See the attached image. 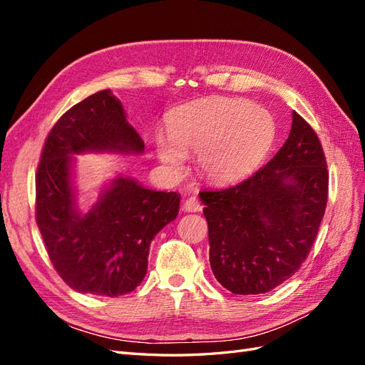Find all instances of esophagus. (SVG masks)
Returning a JSON list of instances; mask_svg holds the SVG:
<instances>
[{
    "instance_id": "esophagus-1",
    "label": "esophagus",
    "mask_w": 365,
    "mask_h": 365,
    "mask_svg": "<svg viewBox=\"0 0 365 365\" xmlns=\"http://www.w3.org/2000/svg\"><path fill=\"white\" fill-rule=\"evenodd\" d=\"M201 208H202V207H201L200 201H197L195 196L187 197V200H185L184 204H182V210H184V212H200Z\"/></svg>"
}]
</instances>
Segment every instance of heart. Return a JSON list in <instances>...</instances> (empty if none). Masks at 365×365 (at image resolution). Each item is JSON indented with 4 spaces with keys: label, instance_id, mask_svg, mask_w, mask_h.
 <instances>
[{
    "label": "heart",
    "instance_id": "1",
    "mask_svg": "<svg viewBox=\"0 0 365 365\" xmlns=\"http://www.w3.org/2000/svg\"><path fill=\"white\" fill-rule=\"evenodd\" d=\"M274 130L267 109L235 98H208L173 111L170 137H160L157 150L173 169L181 168L185 155L200 153V168L208 180L230 182L257 168Z\"/></svg>",
    "mask_w": 365,
    "mask_h": 365
}]
</instances>
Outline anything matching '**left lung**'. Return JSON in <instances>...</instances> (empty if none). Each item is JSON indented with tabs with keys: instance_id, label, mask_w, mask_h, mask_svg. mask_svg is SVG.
<instances>
[{
	"instance_id": "8db88e82",
	"label": "left lung",
	"mask_w": 365,
	"mask_h": 365,
	"mask_svg": "<svg viewBox=\"0 0 365 365\" xmlns=\"http://www.w3.org/2000/svg\"><path fill=\"white\" fill-rule=\"evenodd\" d=\"M327 193L322 143L294 113L288 140L267 165L236 185L200 192L217 282L250 295L288 280L314 245Z\"/></svg>"
}]
</instances>
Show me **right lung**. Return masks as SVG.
Instances as JSON below:
<instances>
[{"label":"right lung","instance_id":"right-lung-1","mask_svg":"<svg viewBox=\"0 0 365 365\" xmlns=\"http://www.w3.org/2000/svg\"><path fill=\"white\" fill-rule=\"evenodd\" d=\"M143 150L145 141L109 90L70 108L48 132L36 172V224L54 269L77 292L134 291L146 275L150 242L178 215L180 195L120 176L83 215L71 189V155Z\"/></svg>","mask_w":365,"mask_h":365}]
</instances>
